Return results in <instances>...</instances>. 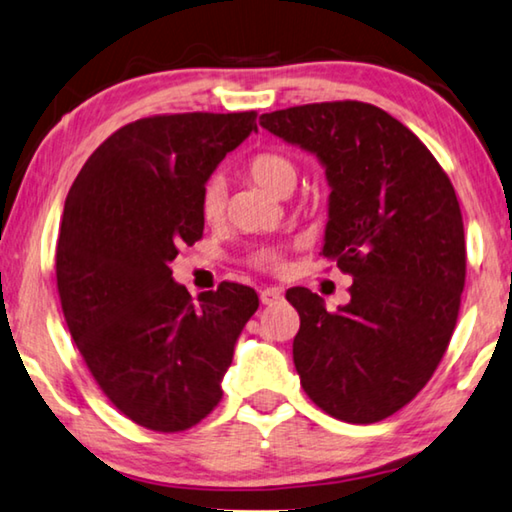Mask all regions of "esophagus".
Segmentation results:
<instances>
[{
  "instance_id": "34e87169",
  "label": "esophagus",
  "mask_w": 512,
  "mask_h": 512,
  "mask_svg": "<svg viewBox=\"0 0 512 512\" xmlns=\"http://www.w3.org/2000/svg\"><path fill=\"white\" fill-rule=\"evenodd\" d=\"M282 296H285V294H282V289H278V287H266V289L259 291V300H262V305L280 303Z\"/></svg>"
}]
</instances>
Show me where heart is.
<instances>
[{
  "instance_id": "heart-1",
  "label": "heart",
  "mask_w": 512,
  "mask_h": 512,
  "mask_svg": "<svg viewBox=\"0 0 512 512\" xmlns=\"http://www.w3.org/2000/svg\"><path fill=\"white\" fill-rule=\"evenodd\" d=\"M246 175L255 184L262 186V189L273 193V196L285 198L298 184V164L282 152H259L246 164ZM225 205H227L225 182L221 177H212V180L202 186V193H200V214L205 218V223L209 225L221 223L225 216ZM255 264L275 266L278 264V255L269 248H262L255 253Z\"/></svg>"
}]
</instances>
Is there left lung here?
I'll return each instance as SVG.
<instances>
[{
    "mask_svg": "<svg viewBox=\"0 0 512 512\" xmlns=\"http://www.w3.org/2000/svg\"><path fill=\"white\" fill-rule=\"evenodd\" d=\"M259 125L326 168L321 255L353 275L335 312L310 289L287 291L300 385L330 417L373 424L415 399L456 328L467 266L456 191L431 150L373 104H303Z\"/></svg>",
    "mask_w": 512,
    "mask_h": 512,
    "instance_id": "8db88e82",
    "label": "left lung"
}]
</instances>
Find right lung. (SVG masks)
<instances>
[{
	"label": "right lung",
	"instance_id": "obj_1",
	"mask_svg": "<svg viewBox=\"0 0 512 512\" xmlns=\"http://www.w3.org/2000/svg\"><path fill=\"white\" fill-rule=\"evenodd\" d=\"M255 111L173 113L120 127L97 148L63 207L56 285L95 383L134 424L196 426L221 401L255 289L223 282L198 303L170 262L205 230L200 193Z\"/></svg>",
	"mask_w": 512,
	"mask_h": 512
}]
</instances>
